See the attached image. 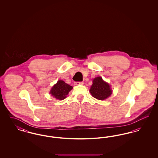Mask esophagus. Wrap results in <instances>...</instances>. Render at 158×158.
Returning <instances> with one entry per match:
<instances>
[{
    "label": "esophagus",
    "instance_id": "34e87169",
    "mask_svg": "<svg viewBox=\"0 0 158 158\" xmlns=\"http://www.w3.org/2000/svg\"><path fill=\"white\" fill-rule=\"evenodd\" d=\"M83 82H75L74 85H83Z\"/></svg>",
    "mask_w": 158,
    "mask_h": 158
}]
</instances>
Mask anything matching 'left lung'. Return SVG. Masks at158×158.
<instances>
[{"instance_id": "8db88e82", "label": "left lung", "mask_w": 158, "mask_h": 158, "mask_svg": "<svg viewBox=\"0 0 158 158\" xmlns=\"http://www.w3.org/2000/svg\"><path fill=\"white\" fill-rule=\"evenodd\" d=\"M90 92L94 98L99 100H104L111 95L112 90L109 84L105 82L102 77H97L93 80Z\"/></svg>"}]
</instances>
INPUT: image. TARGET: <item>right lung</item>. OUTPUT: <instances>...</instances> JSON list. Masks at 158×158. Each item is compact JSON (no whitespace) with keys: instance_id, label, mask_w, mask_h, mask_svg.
<instances>
[{"instance_id":"1","label":"right lung","mask_w":158,"mask_h":158,"mask_svg":"<svg viewBox=\"0 0 158 158\" xmlns=\"http://www.w3.org/2000/svg\"><path fill=\"white\" fill-rule=\"evenodd\" d=\"M73 87L70 86L63 81H59L57 83L53 86L50 94L54 97L62 100L66 97L68 93L72 89Z\"/></svg>"}]
</instances>
